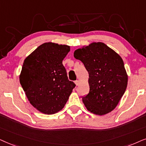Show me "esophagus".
<instances>
[{"mask_svg":"<svg viewBox=\"0 0 146 146\" xmlns=\"http://www.w3.org/2000/svg\"><path fill=\"white\" fill-rule=\"evenodd\" d=\"M75 84H76L77 86H78V85H79V81L78 80L75 81Z\"/></svg>","mask_w":146,"mask_h":146,"instance_id":"obj_1","label":"esophagus"}]
</instances>
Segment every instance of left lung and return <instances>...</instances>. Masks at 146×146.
Listing matches in <instances>:
<instances>
[{"instance_id":"obj_1","label":"left lung","mask_w":146,"mask_h":146,"mask_svg":"<svg viewBox=\"0 0 146 146\" xmlns=\"http://www.w3.org/2000/svg\"><path fill=\"white\" fill-rule=\"evenodd\" d=\"M74 57L84 64L89 73V91L82 98L87 110L100 115L113 110L127 85V75L121 57L99 42L75 50Z\"/></svg>"}]
</instances>
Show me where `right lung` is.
Segmentation results:
<instances>
[{"instance_id": "1", "label": "right lung", "mask_w": 146, "mask_h": 146, "mask_svg": "<svg viewBox=\"0 0 146 146\" xmlns=\"http://www.w3.org/2000/svg\"><path fill=\"white\" fill-rule=\"evenodd\" d=\"M69 51V46L45 42L25 59L20 83L31 104L43 113L61 110L75 88L63 65Z\"/></svg>"}]
</instances>
